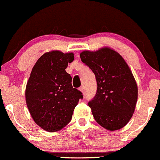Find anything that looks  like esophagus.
Returning <instances> with one entry per match:
<instances>
[{
    "label": "esophagus",
    "mask_w": 160,
    "mask_h": 160,
    "mask_svg": "<svg viewBox=\"0 0 160 160\" xmlns=\"http://www.w3.org/2000/svg\"><path fill=\"white\" fill-rule=\"evenodd\" d=\"M79 90L81 91V92H82V93H85V88H84V87L82 86V87H80V88H79Z\"/></svg>",
    "instance_id": "esophagus-1"
}]
</instances>
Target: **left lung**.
<instances>
[{
    "instance_id": "obj_1",
    "label": "left lung",
    "mask_w": 160,
    "mask_h": 160,
    "mask_svg": "<svg viewBox=\"0 0 160 160\" xmlns=\"http://www.w3.org/2000/svg\"><path fill=\"white\" fill-rule=\"evenodd\" d=\"M80 57L97 81V92L88 102L94 120L111 131L123 128L133 116L138 97L137 82L128 65L108 47L83 51Z\"/></svg>"
}]
</instances>
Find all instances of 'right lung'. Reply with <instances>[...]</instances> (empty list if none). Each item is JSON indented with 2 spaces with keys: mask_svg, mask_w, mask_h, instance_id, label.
<instances>
[{
  "mask_svg": "<svg viewBox=\"0 0 160 160\" xmlns=\"http://www.w3.org/2000/svg\"><path fill=\"white\" fill-rule=\"evenodd\" d=\"M74 60L72 52L58 50L46 52L32 68L26 87V102L32 119L48 132L66 127L72 119L82 93L72 85L66 72Z\"/></svg>",
  "mask_w": 160,
  "mask_h": 160,
  "instance_id": "1",
  "label": "right lung"
}]
</instances>
